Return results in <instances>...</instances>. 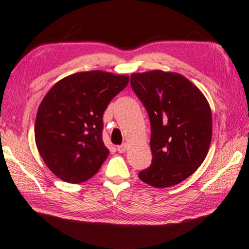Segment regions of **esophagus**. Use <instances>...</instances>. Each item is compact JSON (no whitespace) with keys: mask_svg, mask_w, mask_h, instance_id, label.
<instances>
[{"mask_svg":"<svg viewBox=\"0 0 249 249\" xmlns=\"http://www.w3.org/2000/svg\"><path fill=\"white\" fill-rule=\"evenodd\" d=\"M117 149H118L119 153H125L127 151V143H123L122 145L118 146Z\"/></svg>","mask_w":249,"mask_h":249,"instance_id":"obj_1","label":"esophagus"}]
</instances>
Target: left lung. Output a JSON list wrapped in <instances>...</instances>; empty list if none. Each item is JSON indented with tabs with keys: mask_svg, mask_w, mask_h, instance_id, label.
I'll use <instances>...</instances> for the list:
<instances>
[{
	"mask_svg": "<svg viewBox=\"0 0 249 249\" xmlns=\"http://www.w3.org/2000/svg\"><path fill=\"white\" fill-rule=\"evenodd\" d=\"M130 85L146 108L152 129V164L139 178L155 188L175 186L198 169L209 151V103L197 87L174 72L132 73Z\"/></svg>",
	"mask_w": 249,
	"mask_h": 249,
	"instance_id": "obj_1",
	"label": "left lung"
}]
</instances>
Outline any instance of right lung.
<instances>
[{
  "mask_svg": "<svg viewBox=\"0 0 249 249\" xmlns=\"http://www.w3.org/2000/svg\"><path fill=\"white\" fill-rule=\"evenodd\" d=\"M128 82V75L95 70L69 75L49 90L37 111L35 141L54 175L80 183L101 169L109 155L103 114Z\"/></svg>",
  "mask_w": 249,
  "mask_h": 249,
  "instance_id": "right-lung-1",
  "label": "right lung"
}]
</instances>
